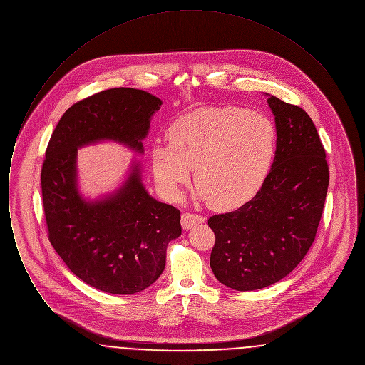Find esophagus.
Returning <instances> with one entry per match:
<instances>
[{"label":"esophagus","instance_id":"1","mask_svg":"<svg viewBox=\"0 0 365 365\" xmlns=\"http://www.w3.org/2000/svg\"><path fill=\"white\" fill-rule=\"evenodd\" d=\"M205 222V217H202V216H200V215H194V213H183L182 215V219H180V223H182V227L185 228V230H189L192 226H195V225H201V223H204Z\"/></svg>","mask_w":365,"mask_h":365}]
</instances>
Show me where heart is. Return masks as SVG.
<instances>
[{"label": "heart", "mask_w": 365, "mask_h": 365, "mask_svg": "<svg viewBox=\"0 0 365 365\" xmlns=\"http://www.w3.org/2000/svg\"><path fill=\"white\" fill-rule=\"evenodd\" d=\"M277 143L278 131L268 116L232 105L202 106L173 123L168 146H156L150 163L167 198H180L194 168L195 197L216 210H230L260 190Z\"/></svg>", "instance_id": "b5f03b06"}]
</instances>
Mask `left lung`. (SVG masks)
<instances>
[{"mask_svg": "<svg viewBox=\"0 0 365 365\" xmlns=\"http://www.w3.org/2000/svg\"><path fill=\"white\" fill-rule=\"evenodd\" d=\"M268 96L277 155L257 194L241 208L209 217L216 237L210 268L238 292L287 277L312 246L329 189L326 150L308 113Z\"/></svg>", "mask_w": 365, "mask_h": 365, "instance_id": "obj_1", "label": "left lung"}]
</instances>
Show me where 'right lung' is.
<instances>
[{
    "mask_svg": "<svg viewBox=\"0 0 365 365\" xmlns=\"http://www.w3.org/2000/svg\"><path fill=\"white\" fill-rule=\"evenodd\" d=\"M161 104L138 88L100 91L67 109L46 149L41 185L49 241L78 278L105 293L134 294L156 282L168 243L182 234L180 212L149 195L137 160L118 190L86 200L78 149L113 140L142 155Z\"/></svg>",
    "mask_w": 365,
    "mask_h": 365,
    "instance_id": "obj_1",
    "label": "right lung"
}]
</instances>
